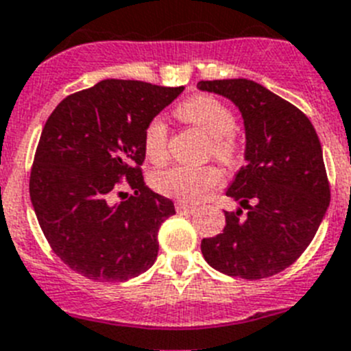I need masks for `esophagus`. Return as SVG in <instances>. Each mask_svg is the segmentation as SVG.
I'll return each instance as SVG.
<instances>
[{
    "label": "esophagus",
    "instance_id": "1",
    "mask_svg": "<svg viewBox=\"0 0 351 351\" xmlns=\"http://www.w3.org/2000/svg\"><path fill=\"white\" fill-rule=\"evenodd\" d=\"M175 208H176V212H185V213H194L196 212V206H193V205H187V203H182V201H176L175 203Z\"/></svg>",
    "mask_w": 351,
    "mask_h": 351
}]
</instances>
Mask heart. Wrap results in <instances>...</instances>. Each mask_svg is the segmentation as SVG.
I'll use <instances>...</instances> for the list:
<instances>
[{
  "label": "heart",
  "instance_id": "obj_1",
  "mask_svg": "<svg viewBox=\"0 0 351 351\" xmlns=\"http://www.w3.org/2000/svg\"><path fill=\"white\" fill-rule=\"evenodd\" d=\"M176 114L187 123H193L212 138V154L224 164H233L239 158L240 146L234 138V114L226 104L213 95H194L176 108ZM146 157L154 164H162L167 157V127L162 120H152L146 125ZM222 185V173L215 166L187 167L175 166L154 176V187L164 196L185 203H196Z\"/></svg>",
  "mask_w": 351,
  "mask_h": 351
}]
</instances>
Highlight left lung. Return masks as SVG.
<instances>
[{"mask_svg": "<svg viewBox=\"0 0 351 351\" xmlns=\"http://www.w3.org/2000/svg\"><path fill=\"white\" fill-rule=\"evenodd\" d=\"M226 97L245 125V160L226 196L242 208L224 212L226 226L201 240L206 263L249 281L282 272L315 239L330 203L318 134L293 104L249 79L199 81Z\"/></svg>", "mask_w": 351, "mask_h": 351, "instance_id": "1", "label": "left lung"}]
</instances>
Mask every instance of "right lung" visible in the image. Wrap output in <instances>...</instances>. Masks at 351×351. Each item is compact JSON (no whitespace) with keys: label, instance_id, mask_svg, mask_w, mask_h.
<instances>
[{"label":"right lung","instance_id":"right-lung-1","mask_svg":"<svg viewBox=\"0 0 351 351\" xmlns=\"http://www.w3.org/2000/svg\"><path fill=\"white\" fill-rule=\"evenodd\" d=\"M182 91L106 79L63 99L45 121L29 197L49 245L74 272L120 282L154 265L158 228L175 205L146 187L143 138Z\"/></svg>","mask_w":351,"mask_h":351}]
</instances>
